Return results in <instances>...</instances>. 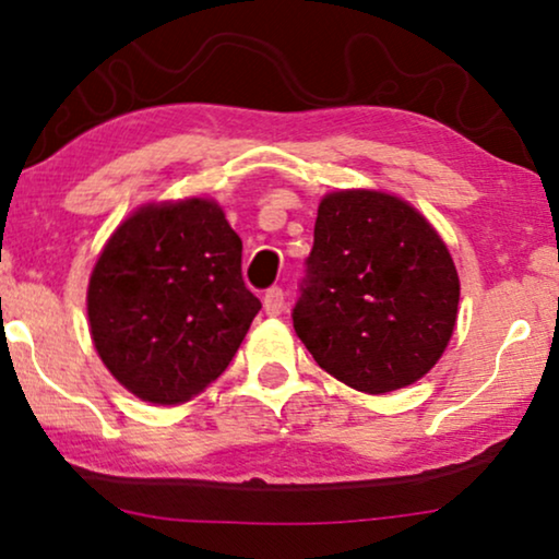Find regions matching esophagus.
<instances>
[{
	"instance_id": "obj_1",
	"label": "esophagus",
	"mask_w": 559,
	"mask_h": 559,
	"mask_svg": "<svg viewBox=\"0 0 559 559\" xmlns=\"http://www.w3.org/2000/svg\"><path fill=\"white\" fill-rule=\"evenodd\" d=\"M282 308H285V293L280 287H272L264 293V310L270 318H277Z\"/></svg>"
}]
</instances>
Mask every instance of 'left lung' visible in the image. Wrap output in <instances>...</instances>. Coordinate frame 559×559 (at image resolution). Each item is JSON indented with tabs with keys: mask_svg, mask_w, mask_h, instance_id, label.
Returning <instances> with one entry per match:
<instances>
[{
	"mask_svg": "<svg viewBox=\"0 0 559 559\" xmlns=\"http://www.w3.org/2000/svg\"><path fill=\"white\" fill-rule=\"evenodd\" d=\"M457 300L448 243L409 201L373 188L320 198L308 285L293 312L320 369L364 394L415 384L445 354Z\"/></svg>",
	"mask_w": 559,
	"mask_h": 559,
	"instance_id": "obj_1",
	"label": "left lung"
}]
</instances>
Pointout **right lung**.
Instances as JSON below:
<instances>
[{"mask_svg":"<svg viewBox=\"0 0 559 559\" xmlns=\"http://www.w3.org/2000/svg\"><path fill=\"white\" fill-rule=\"evenodd\" d=\"M262 302L241 280V239L203 195L134 209L98 251L88 331L136 400L186 404L231 364Z\"/></svg>","mask_w":559,"mask_h":559,"instance_id":"1","label":"right lung"}]
</instances>
